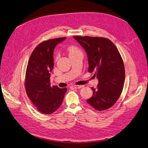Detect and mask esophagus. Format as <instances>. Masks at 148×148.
<instances>
[{
    "label": "esophagus",
    "mask_w": 148,
    "mask_h": 148,
    "mask_svg": "<svg viewBox=\"0 0 148 148\" xmlns=\"http://www.w3.org/2000/svg\"><path fill=\"white\" fill-rule=\"evenodd\" d=\"M73 87L74 88H80L83 87V86H81V85H76V84H75V85H73Z\"/></svg>",
    "instance_id": "obj_1"
}]
</instances>
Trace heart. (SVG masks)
I'll return each instance as SVG.
<instances>
[{"mask_svg": "<svg viewBox=\"0 0 148 148\" xmlns=\"http://www.w3.org/2000/svg\"><path fill=\"white\" fill-rule=\"evenodd\" d=\"M68 51L69 53V55H70L75 54V53H78L80 51L76 47L72 45V46H70L68 48Z\"/></svg>", "mask_w": 148, "mask_h": 148, "instance_id": "1", "label": "heart"}]
</instances>
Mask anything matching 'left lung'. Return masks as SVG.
Segmentation results:
<instances>
[{
	"label": "left lung",
	"mask_w": 148,
	"mask_h": 148,
	"mask_svg": "<svg viewBox=\"0 0 148 148\" xmlns=\"http://www.w3.org/2000/svg\"><path fill=\"white\" fill-rule=\"evenodd\" d=\"M86 50L88 72H95L98 79L97 88L87 103L98 111L110 108L121 95L125 80V69L119 51L107 38L73 36Z\"/></svg>",
	"instance_id": "1"
}]
</instances>
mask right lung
Returning a JSON list of instances; mask_svg holds the SVG:
<instances>
[{"instance_id": "1", "label": "right lung", "mask_w": 148, "mask_h": 148, "mask_svg": "<svg viewBox=\"0 0 148 148\" xmlns=\"http://www.w3.org/2000/svg\"><path fill=\"white\" fill-rule=\"evenodd\" d=\"M66 38L49 39L34 49L28 62L25 88L29 99L37 110L44 114H51L61 105L67 88L50 86V72L53 69L55 46Z\"/></svg>"}]
</instances>
